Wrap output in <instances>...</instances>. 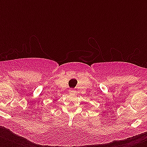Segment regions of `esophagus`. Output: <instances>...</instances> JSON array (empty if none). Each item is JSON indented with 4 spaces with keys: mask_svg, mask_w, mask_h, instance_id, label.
Masks as SVG:
<instances>
[{
    "mask_svg": "<svg viewBox=\"0 0 147 147\" xmlns=\"http://www.w3.org/2000/svg\"><path fill=\"white\" fill-rule=\"evenodd\" d=\"M69 93H70L71 94H75V93H76V92H75L74 90H69Z\"/></svg>",
    "mask_w": 147,
    "mask_h": 147,
    "instance_id": "esophagus-1",
    "label": "esophagus"
}]
</instances>
